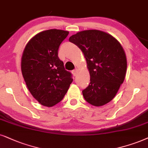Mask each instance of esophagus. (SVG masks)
Masks as SVG:
<instances>
[{"label":"esophagus","instance_id":"obj_1","mask_svg":"<svg viewBox=\"0 0 148 148\" xmlns=\"http://www.w3.org/2000/svg\"><path fill=\"white\" fill-rule=\"evenodd\" d=\"M78 72V68H76L75 70H73V71H72V73H73V74H74V76H76V75H77Z\"/></svg>","mask_w":148,"mask_h":148}]
</instances>
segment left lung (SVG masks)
I'll use <instances>...</instances> for the list:
<instances>
[{
	"label": "left lung",
	"instance_id": "left-lung-1",
	"mask_svg": "<svg viewBox=\"0 0 148 148\" xmlns=\"http://www.w3.org/2000/svg\"><path fill=\"white\" fill-rule=\"evenodd\" d=\"M69 41L83 52L90 74V83L83 91L85 100L95 106L111 102L126 74V56L120 43L99 30L80 31Z\"/></svg>",
	"mask_w": 148,
	"mask_h": 148
}]
</instances>
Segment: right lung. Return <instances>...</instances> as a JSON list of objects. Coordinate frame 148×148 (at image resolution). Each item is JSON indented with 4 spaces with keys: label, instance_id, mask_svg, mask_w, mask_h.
Segmentation results:
<instances>
[{
    "label": "right lung",
    "instance_id": "right-lung-1",
    "mask_svg": "<svg viewBox=\"0 0 148 148\" xmlns=\"http://www.w3.org/2000/svg\"><path fill=\"white\" fill-rule=\"evenodd\" d=\"M68 34L59 29L37 33L22 53V76L30 93L43 106L51 107L61 102L73 81L58 57L59 46Z\"/></svg>",
    "mask_w": 148,
    "mask_h": 148
}]
</instances>
